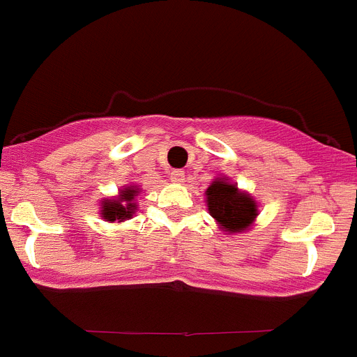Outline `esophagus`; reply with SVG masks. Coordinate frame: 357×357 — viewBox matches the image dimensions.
Wrapping results in <instances>:
<instances>
[{"mask_svg": "<svg viewBox=\"0 0 357 357\" xmlns=\"http://www.w3.org/2000/svg\"><path fill=\"white\" fill-rule=\"evenodd\" d=\"M170 179H172L174 183H183L185 172L183 170H172V172H170Z\"/></svg>", "mask_w": 357, "mask_h": 357, "instance_id": "obj_1", "label": "esophagus"}]
</instances>
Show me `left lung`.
<instances>
[{"instance_id": "obj_1", "label": "left lung", "mask_w": 357, "mask_h": 357, "mask_svg": "<svg viewBox=\"0 0 357 357\" xmlns=\"http://www.w3.org/2000/svg\"><path fill=\"white\" fill-rule=\"evenodd\" d=\"M206 205L215 221L229 232H241L257 215V205L238 187L218 179L206 188Z\"/></svg>"}]
</instances>
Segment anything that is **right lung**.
<instances>
[{"label":"right lung","instance_id":"obj_1","mask_svg":"<svg viewBox=\"0 0 357 357\" xmlns=\"http://www.w3.org/2000/svg\"><path fill=\"white\" fill-rule=\"evenodd\" d=\"M136 194H137V188L128 187L123 190L121 196H119L118 199H112V202L107 199V202L103 203V211H101L105 220L123 221V220H127V218H130V215L134 214V208H136V203H132Z\"/></svg>","mask_w":357,"mask_h":357}]
</instances>
